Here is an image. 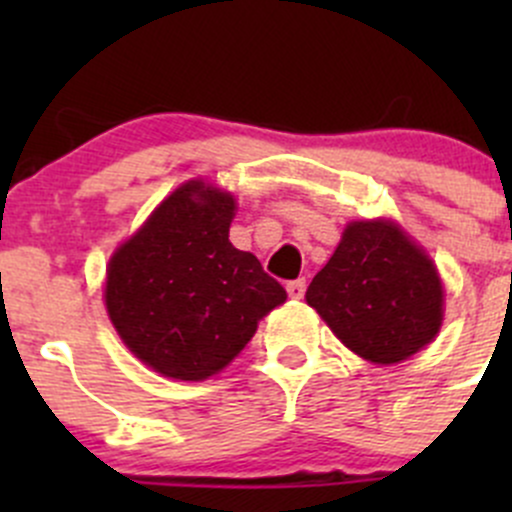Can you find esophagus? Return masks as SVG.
Instances as JSON below:
<instances>
[{
    "label": "esophagus",
    "instance_id": "34e87169",
    "mask_svg": "<svg viewBox=\"0 0 512 512\" xmlns=\"http://www.w3.org/2000/svg\"><path fill=\"white\" fill-rule=\"evenodd\" d=\"M304 289H307V282H304V280L287 282V294L292 299H302L304 297Z\"/></svg>",
    "mask_w": 512,
    "mask_h": 512
}]
</instances>
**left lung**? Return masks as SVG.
<instances>
[{
  "label": "left lung",
  "mask_w": 512,
  "mask_h": 512,
  "mask_svg": "<svg viewBox=\"0 0 512 512\" xmlns=\"http://www.w3.org/2000/svg\"><path fill=\"white\" fill-rule=\"evenodd\" d=\"M304 297L344 347L371 364L409 359L443 324L436 265L391 220L344 227L342 242Z\"/></svg>",
  "instance_id": "1"
}]
</instances>
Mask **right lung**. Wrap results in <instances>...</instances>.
<instances>
[{"label": "right lung", "mask_w": 512, "mask_h": 512, "mask_svg": "<svg viewBox=\"0 0 512 512\" xmlns=\"http://www.w3.org/2000/svg\"><path fill=\"white\" fill-rule=\"evenodd\" d=\"M235 208L225 190L188 180L108 262L103 299L118 337L168 379L218 374L287 299L260 260L230 242Z\"/></svg>", "instance_id": "obj_1"}]
</instances>
